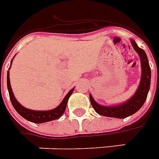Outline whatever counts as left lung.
Wrapping results in <instances>:
<instances>
[{
	"label": "left lung",
	"mask_w": 159,
	"mask_h": 159,
	"mask_svg": "<svg viewBox=\"0 0 159 159\" xmlns=\"http://www.w3.org/2000/svg\"><path fill=\"white\" fill-rule=\"evenodd\" d=\"M130 42L134 50L139 55L140 60H141L142 77L140 81L139 87L133 96L129 98L127 101L119 105H113V106L100 105L95 102L91 94H89L92 106L94 109L95 111L100 116L120 119L126 118L128 116L135 114L136 111H138L147 99L149 89H150V83H151V69L149 66L148 59L146 55L145 51L137 46V44L133 39H131Z\"/></svg>",
	"instance_id": "1"
}]
</instances>
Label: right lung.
Returning a JSON list of instances; mask_svg holds the SVG:
<instances>
[{"instance_id":"add662e5","label":"right lung","mask_w":159,"mask_h":159,"mask_svg":"<svg viewBox=\"0 0 159 159\" xmlns=\"http://www.w3.org/2000/svg\"><path fill=\"white\" fill-rule=\"evenodd\" d=\"M12 61H11V64ZM11 67V66H10ZM10 69V68H9ZM7 89L9 92V96H10L11 102L14 109H16L20 116L26 119L27 120L31 121L33 123H38V124H41V123H44V122L51 121V120H55L56 119H59L61 116L64 114L66 108V104H67V101L69 98L73 93L74 88L70 91H69L67 94L66 95L64 99L58 106L56 107V109H50V110H45V111H39V110H32V109H27L25 107H23L22 104L18 103V101L16 99V98L14 96L13 93H12V89L11 87L10 84V77H9V70H7Z\"/></svg>"}]
</instances>
